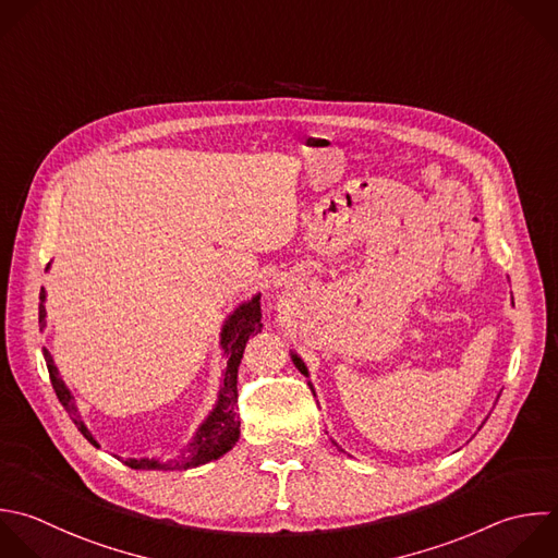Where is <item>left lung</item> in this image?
Wrapping results in <instances>:
<instances>
[{
	"instance_id": "1",
	"label": "left lung",
	"mask_w": 558,
	"mask_h": 558,
	"mask_svg": "<svg viewBox=\"0 0 558 558\" xmlns=\"http://www.w3.org/2000/svg\"><path fill=\"white\" fill-rule=\"evenodd\" d=\"M292 362H294V366H296L303 375H307V368H305V364H303V360H301L299 355H294V353H292ZM310 388H312V384H310Z\"/></svg>"
}]
</instances>
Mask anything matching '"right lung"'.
Wrapping results in <instances>:
<instances>
[{
	"mask_svg": "<svg viewBox=\"0 0 558 558\" xmlns=\"http://www.w3.org/2000/svg\"><path fill=\"white\" fill-rule=\"evenodd\" d=\"M41 303H39V325L46 327V290H41L39 294ZM262 331V307H259V294L253 296L248 303H242L225 323L222 327V349L227 355V368L222 373V386H220V395H218V403L214 408V412L205 418V423L198 427L194 440L177 456L170 460H155V458H129L126 464L131 469H157V471H168V469H190V466H198L205 464L209 460H216L220 456H225L229 449H233V445L240 438V421H238V368L242 362V353L244 347L248 342L251 336ZM44 357L50 371V379L54 386V392L59 397V401L63 403V408L68 410L70 418L76 423V427L81 429V434L98 447V442L94 440L92 432L85 427V423L81 421L78 408L74 403L72 392L68 390V386L63 384V379L59 377V368L54 366V360L50 355L48 349H44Z\"/></svg>",
	"mask_w": 558,
	"mask_h": 558,
	"instance_id": "add662e5",
	"label": "right lung"
}]
</instances>
